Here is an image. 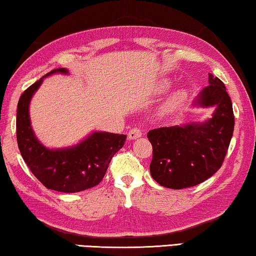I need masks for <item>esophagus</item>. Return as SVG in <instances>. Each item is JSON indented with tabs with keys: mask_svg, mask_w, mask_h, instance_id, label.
Here are the masks:
<instances>
[{
	"mask_svg": "<svg viewBox=\"0 0 256 256\" xmlns=\"http://www.w3.org/2000/svg\"><path fill=\"white\" fill-rule=\"evenodd\" d=\"M140 136H142V132H140V128H132V129H130V130H129V132H128L129 140H132L140 138Z\"/></svg>",
	"mask_w": 256,
	"mask_h": 256,
	"instance_id": "34e87169",
	"label": "esophagus"
}]
</instances>
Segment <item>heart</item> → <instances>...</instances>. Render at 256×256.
<instances>
[{
  "label": "heart",
  "mask_w": 256,
  "mask_h": 256,
  "mask_svg": "<svg viewBox=\"0 0 256 256\" xmlns=\"http://www.w3.org/2000/svg\"><path fill=\"white\" fill-rule=\"evenodd\" d=\"M170 87V84L167 80H162L158 86V90L160 92H166V90ZM188 98V92L186 89L180 88L175 90L174 92H172L170 95L167 97V100L164 102L160 108V113L162 116L170 114V113L175 112L176 110L180 108V106L184 104V102Z\"/></svg>",
  "instance_id": "heart-1"
}]
</instances>
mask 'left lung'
I'll return each mask as SVG.
<instances>
[{
  "label": "left lung",
  "mask_w": 256,
  "mask_h": 256,
  "mask_svg": "<svg viewBox=\"0 0 256 256\" xmlns=\"http://www.w3.org/2000/svg\"><path fill=\"white\" fill-rule=\"evenodd\" d=\"M208 82L191 105L213 108L210 118L148 132L153 148L151 175L164 188L198 186L214 175L226 158L234 127L232 103L218 78L210 73Z\"/></svg>",
  "instance_id": "obj_1"
}]
</instances>
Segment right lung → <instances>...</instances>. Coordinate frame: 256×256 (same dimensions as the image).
Returning <instances> with one entry per match:
<instances>
[{
    "label": "right lung",
    "mask_w": 256,
    "mask_h": 256,
    "mask_svg": "<svg viewBox=\"0 0 256 256\" xmlns=\"http://www.w3.org/2000/svg\"><path fill=\"white\" fill-rule=\"evenodd\" d=\"M68 74L57 68L46 74L27 88L17 106V142L19 151L30 172L50 190L74 194L100 184L113 156L124 146L126 135L92 132L72 146L50 148L35 135L30 118V104L44 78L52 74Z\"/></svg>",
    "instance_id": "right-lung-1"
}]
</instances>
